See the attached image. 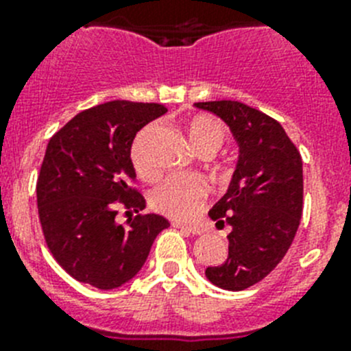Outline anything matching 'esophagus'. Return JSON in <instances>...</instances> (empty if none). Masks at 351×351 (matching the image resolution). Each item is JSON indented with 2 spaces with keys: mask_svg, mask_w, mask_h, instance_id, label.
Returning a JSON list of instances; mask_svg holds the SVG:
<instances>
[{
  "mask_svg": "<svg viewBox=\"0 0 351 351\" xmlns=\"http://www.w3.org/2000/svg\"><path fill=\"white\" fill-rule=\"evenodd\" d=\"M172 226H176V228H181V230H186V232H190V234H202L204 228L202 226H198V225H186V223H172Z\"/></svg>",
  "mask_w": 351,
  "mask_h": 351,
  "instance_id": "1",
  "label": "esophagus"
}]
</instances>
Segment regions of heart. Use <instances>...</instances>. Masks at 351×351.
<instances>
[{"label": "heart", "mask_w": 351, "mask_h": 351, "mask_svg": "<svg viewBox=\"0 0 351 351\" xmlns=\"http://www.w3.org/2000/svg\"><path fill=\"white\" fill-rule=\"evenodd\" d=\"M186 132L191 144L202 154L216 153L228 137V128L218 117L210 114H193L186 121ZM142 135L133 142L132 161L142 178H153L154 167L145 160ZM209 186L206 179L198 173L170 176L160 182L151 193V207L156 213L173 219H188L198 213L204 206Z\"/></svg>", "instance_id": "1"}]
</instances>
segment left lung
I'll return each instance as SVG.
<instances>
[{
  "instance_id": "1",
  "label": "left lung",
  "mask_w": 351,
  "mask_h": 351,
  "mask_svg": "<svg viewBox=\"0 0 351 351\" xmlns=\"http://www.w3.org/2000/svg\"><path fill=\"white\" fill-rule=\"evenodd\" d=\"M195 105L221 117L241 147L228 191L209 210L216 225H230L228 258L206 276L225 290H246L271 274L293 243L302 216V158L283 126L258 108L235 100Z\"/></svg>"
}]
</instances>
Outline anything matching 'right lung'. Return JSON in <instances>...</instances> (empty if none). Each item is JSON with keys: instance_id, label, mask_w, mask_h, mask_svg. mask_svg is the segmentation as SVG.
Listing matches in <instances>:
<instances>
[{"instance_id": "obj_1", "label": "right lung", "mask_w": 351, "mask_h": 351, "mask_svg": "<svg viewBox=\"0 0 351 351\" xmlns=\"http://www.w3.org/2000/svg\"><path fill=\"white\" fill-rule=\"evenodd\" d=\"M167 108L114 100L82 110L51 137L36 181L43 237L52 256L80 283L125 285L142 269L154 239L170 225L145 207L130 151L138 130ZM121 206L138 214L119 226Z\"/></svg>"}]
</instances>
